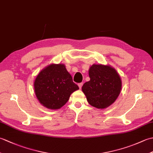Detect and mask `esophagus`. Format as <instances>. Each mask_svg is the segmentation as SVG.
I'll return each instance as SVG.
<instances>
[{"label": "esophagus", "mask_w": 153, "mask_h": 153, "mask_svg": "<svg viewBox=\"0 0 153 153\" xmlns=\"http://www.w3.org/2000/svg\"><path fill=\"white\" fill-rule=\"evenodd\" d=\"M82 85H83V83H78V86H79V89H82Z\"/></svg>", "instance_id": "34e87169"}]
</instances>
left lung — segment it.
<instances>
[{
  "instance_id": "1",
  "label": "left lung",
  "mask_w": 153,
  "mask_h": 153,
  "mask_svg": "<svg viewBox=\"0 0 153 153\" xmlns=\"http://www.w3.org/2000/svg\"><path fill=\"white\" fill-rule=\"evenodd\" d=\"M90 80L82 91L91 105L105 109L115 102L122 89V80L114 68L108 65L93 64L89 70Z\"/></svg>"
}]
</instances>
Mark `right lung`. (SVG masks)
I'll return each mask as SVG.
<instances>
[{
  "label": "right lung",
  "instance_id": "1",
  "mask_svg": "<svg viewBox=\"0 0 153 153\" xmlns=\"http://www.w3.org/2000/svg\"><path fill=\"white\" fill-rule=\"evenodd\" d=\"M34 89L39 101L48 109L60 108L70 95L79 87L63 64H52L42 70L34 82Z\"/></svg>",
  "mask_w": 153,
  "mask_h": 153
}]
</instances>
